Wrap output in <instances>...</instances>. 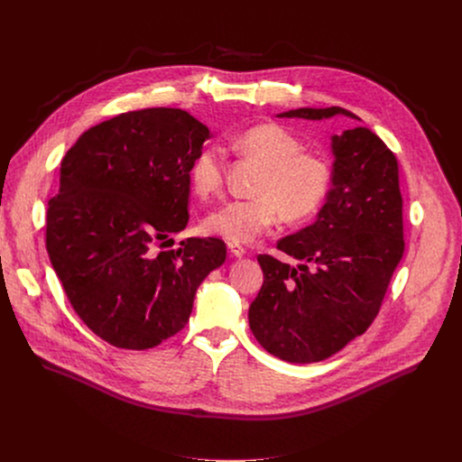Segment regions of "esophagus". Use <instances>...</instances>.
I'll return each mask as SVG.
<instances>
[{
	"label": "esophagus",
	"instance_id": "obj_1",
	"mask_svg": "<svg viewBox=\"0 0 462 462\" xmlns=\"http://www.w3.org/2000/svg\"><path fill=\"white\" fill-rule=\"evenodd\" d=\"M228 250H230V254L234 257H243L246 254V250L241 245H237V243H228Z\"/></svg>",
	"mask_w": 462,
	"mask_h": 462
}]
</instances>
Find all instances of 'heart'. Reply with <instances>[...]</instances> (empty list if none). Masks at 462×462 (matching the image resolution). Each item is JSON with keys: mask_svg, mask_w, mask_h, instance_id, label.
<instances>
[{"mask_svg": "<svg viewBox=\"0 0 462 462\" xmlns=\"http://www.w3.org/2000/svg\"><path fill=\"white\" fill-rule=\"evenodd\" d=\"M230 146L263 164L254 184L255 197L226 201L205 217L207 232L228 243H252L271 232L285 216L301 221L318 212L331 189L333 170L328 161L301 150V141L287 127L265 122L252 125L236 137ZM225 155L208 146L197 153L189 168V182L197 195H208L223 182Z\"/></svg>", "mask_w": 462, "mask_h": 462, "instance_id": "b5f03b06", "label": "heart"}]
</instances>
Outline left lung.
<instances>
[{
    "instance_id": "obj_1",
    "label": "left lung",
    "mask_w": 462,
    "mask_h": 462,
    "mask_svg": "<svg viewBox=\"0 0 462 462\" xmlns=\"http://www.w3.org/2000/svg\"><path fill=\"white\" fill-rule=\"evenodd\" d=\"M333 107H300L280 116L319 120ZM333 188L314 225L278 241L301 261L291 267L261 254L263 285L248 323L271 355L310 364L333 356L364 335L376 318L391 276L404 254L399 162L367 127L333 137Z\"/></svg>"
}]
</instances>
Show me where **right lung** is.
Wrapping results in <instances>:
<instances>
[{"label":"right lung","mask_w":462,"mask_h":462,"mask_svg":"<svg viewBox=\"0 0 462 462\" xmlns=\"http://www.w3.org/2000/svg\"><path fill=\"white\" fill-rule=\"evenodd\" d=\"M208 127L175 107L120 113L60 164L45 246L79 318L120 349H152L188 323L197 287L226 257L217 237L153 252L188 223L189 168Z\"/></svg>","instance_id":"obj_1"}]
</instances>
